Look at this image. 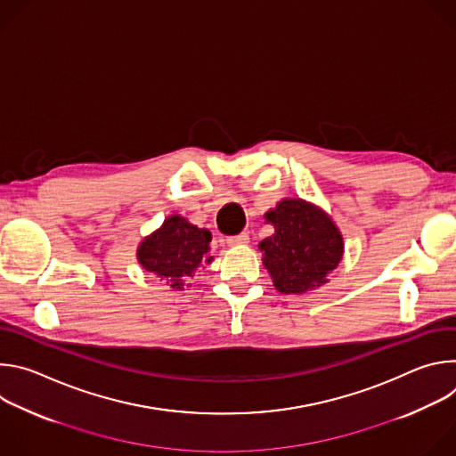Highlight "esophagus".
I'll use <instances>...</instances> for the list:
<instances>
[{"label":"esophagus","instance_id":"obj_1","mask_svg":"<svg viewBox=\"0 0 456 456\" xmlns=\"http://www.w3.org/2000/svg\"><path fill=\"white\" fill-rule=\"evenodd\" d=\"M227 243H229L231 247H234V245H245V243H248V234H247V232H240V234H236V236H231V238H227Z\"/></svg>","mask_w":456,"mask_h":456}]
</instances>
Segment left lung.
Instances as JSON below:
<instances>
[{"label": "left lung", "mask_w": 456, "mask_h": 456, "mask_svg": "<svg viewBox=\"0 0 456 456\" xmlns=\"http://www.w3.org/2000/svg\"><path fill=\"white\" fill-rule=\"evenodd\" d=\"M265 218L274 234L259 243L264 264L283 294H301L327 283L343 257V238L334 222L303 200H283Z\"/></svg>", "instance_id": "1"}]
</instances>
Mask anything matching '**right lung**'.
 Segmentation results:
<instances>
[{
	"instance_id": "add662e5",
	"label": "right lung",
	"mask_w": 456,
	"mask_h": 456,
	"mask_svg": "<svg viewBox=\"0 0 456 456\" xmlns=\"http://www.w3.org/2000/svg\"><path fill=\"white\" fill-rule=\"evenodd\" d=\"M209 241L208 229H199L175 215L141 243L137 257L146 271L166 278L173 289H183L194 269L213 262V256L208 254Z\"/></svg>"
}]
</instances>
